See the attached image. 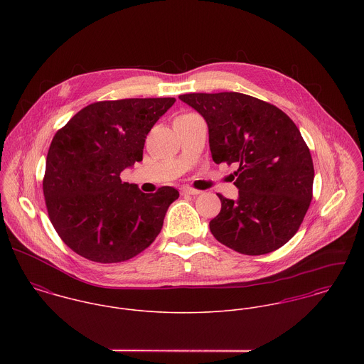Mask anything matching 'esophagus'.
<instances>
[{"instance_id":"obj_1","label":"esophagus","mask_w":364,"mask_h":364,"mask_svg":"<svg viewBox=\"0 0 364 364\" xmlns=\"http://www.w3.org/2000/svg\"><path fill=\"white\" fill-rule=\"evenodd\" d=\"M181 193H182V195H189V196H198L200 192H199V191H195V189H192V188H182V189H181Z\"/></svg>"}]
</instances>
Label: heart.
I'll return each mask as SVG.
<instances>
[{
  "label": "heart",
  "mask_w": 364,
  "mask_h": 364,
  "mask_svg": "<svg viewBox=\"0 0 364 364\" xmlns=\"http://www.w3.org/2000/svg\"><path fill=\"white\" fill-rule=\"evenodd\" d=\"M185 116H191V114H183V116H179V117H185Z\"/></svg>",
  "instance_id": "1"
}]
</instances>
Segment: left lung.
<instances>
[{
  "label": "left lung",
  "mask_w": 364,
  "mask_h": 364,
  "mask_svg": "<svg viewBox=\"0 0 364 364\" xmlns=\"http://www.w3.org/2000/svg\"><path fill=\"white\" fill-rule=\"evenodd\" d=\"M179 100L206 120L213 161L238 165V199L217 195L221 210L210 221L214 238L244 255L283 247L312 199L311 154L294 122L279 107L238 92Z\"/></svg>",
  "instance_id": "8db88e82"
}]
</instances>
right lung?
<instances>
[{"label":"right lung","instance_id":"1","mask_svg":"<svg viewBox=\"0 0 364 364\" xmlns=\"http://www.w3.org/2000/svg\"><path fill=\"white\" fill-rule=\"evenodd\" d=\"M175 98H132L88 105L53 137L43 193L54 230L78 255L101 263L130 259L153 244L171 186L143 193L120 172L143 159L146 137Z\"/></svg>","mask_w":364,"mask_h":364}]
</instances>
